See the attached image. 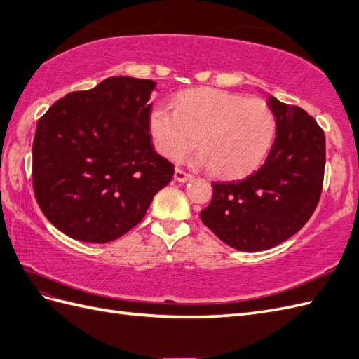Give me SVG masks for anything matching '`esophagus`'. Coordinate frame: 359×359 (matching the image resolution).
<instances>
[{
	"mask_svg": "<svg viewBox=\"0 0 359 359\" xmlns=\"http://www.w3.org/2000/svg\"><path fill=\"white\" fill-rule=\"evenodd\" d=\"M173 178L177 180L178 182H186V181H189L190 178H191V175L190 173H187V172H184V170H181V169H175V173H173Z\"/></svg>",
	"mask_w": 359,
	"mask_h": 359,
	"instance_id": "34e87169",
	"label": "esophagus"
}]
</instances>
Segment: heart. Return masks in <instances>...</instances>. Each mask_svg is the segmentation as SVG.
Returning a JSON list of instances; mask_svg holds the SVG:
<instances>
[{
  "label": "heart",
  "mask_w": 359,
  "mask_h": 359,
  "mask_svg": "<svg viewBox=\"0 0 359 359\" xmlns=\"http://www.w3.org/2000/svg\"><path fill=\"white\" fill-rule=\"evenodd\" d=\"M154 144L168 158L189 152L198 138V163L217 177L236 178L255 170L276 134V118L260 99L221 90L178 95L175 111L156 107L149 118Z\"/></svg>",
  "instance_id": "obj_1"
}]
</instances>
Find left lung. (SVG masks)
Wrapping results in <instances>:
<instances>
[{
    "instance_id": "left-lung-1",
    "label": "left lung",
    "mask_w": 359,
    "mask_h": 359,
    "mask_svg": "<svg viewBox=\"0 0 359 359\" xmlns=\"http://www.w3.org/2000/svg\"><path fill=\"white\" fill-rule=\"evenodd\" d=\"M276 138L264 165L247 178L215 181L201 221L226 245L262 251L290 239L309 221L321 196L326 137L299 107L268 99Z\"/></svg>"
}]
</instances>
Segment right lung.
<instances>
[{
    "label": "right lung",
    "instance_id": "1",
    "mask_svg": "<svg viewBox=\"0 0 359 359\" xmlns=\"http://www.w3.org/2000/svg\"><path fill=\"white\" fill-rule=\"evenodd\" d=\"M151 79L114 76L64 95L33 140L34 198L47 219L76 241L118 239L143 219L173 164L151 143Z\"/></svg>",
    "mask_w": 359,
    "mask_h": 359
}]
</instances>
